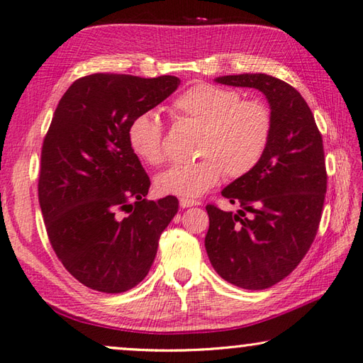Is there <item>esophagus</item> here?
<instances>
[{
    "instance_id": "obj_1",
    "label": "esophagus",
    "mask_w": 363,
    "mask_h": 363,
    "mask_svg": "<svg viewBox=\"0 0 363 363\" xmlns=\"http://www.w3.org/2000/svg\"><path fill=\"white\" fill-rule=\"evenodd\" d=\"M194 205H201V202L197 201H191V199H180V206L182 208H189V206H194Z\"/></svg>"
}]
</instances>
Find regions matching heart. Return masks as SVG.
<instances>
[{
    "instance_id": "b5f03b06",
    "label": "heart",
    "mask_w": 363,
    "mask_h": 363,
    "mask_svg": "<svg viewBox=\"0 0 363 363\" xmlns=\"http://www.w3.org/2000/svg\"><path fill=\"white\" fill-rule=\"evenodd\" d=\"M183 119L201 127L196 155L189 164H177L155 179L158 192L194 199L223 180L241 179L260 164L272 135V114L264 101L241 99L233 89L197 83L172 103ZM128 140L139 160L160 166L166 160L162 125L153 111L138 114L128 125Z\"/></svg>"
}]
</instances>
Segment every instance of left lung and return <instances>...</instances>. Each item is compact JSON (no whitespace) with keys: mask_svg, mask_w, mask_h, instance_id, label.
Here are the masks:
<instances>
[{"mask_svg":"<svg viewBox=\"0 0 363 363\" xmlns=\"http://www.w3.org/2000/svg\"><path fill=\"white\" fill-rule=\"evenodd\" d=\"M214 81L258 89L271 108L272 135L260 164L223 189L241 210L206 205L205 236L220 277L244 290H264L293 272L316 236L328 188L323 136L306 100L285 81L264 73Z\"/></svg>","mask_w":363,"mask_h":363,"instance_id":"8db88e82","label":"left lung"}]
</instances>
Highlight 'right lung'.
<instances>
[{"label": "right lung", "mask_w": 363, "mask_h": 363, "mask_svg": "<svg viewBox=\"0 0 363 363\" xmlns=\"http://www.w3.org/2000/svg\"><path fill=\"white\" fill-rule=\"evenodd\" d=\"M179 84L171 75L94 73L59 100L42 145L39 203L57 258L92 290L136 286L179 211L174 196L147 201L150 179L128 140L130 122Z\"/></svg>", "instance_id": "right-lung-1"}]
</instances>
